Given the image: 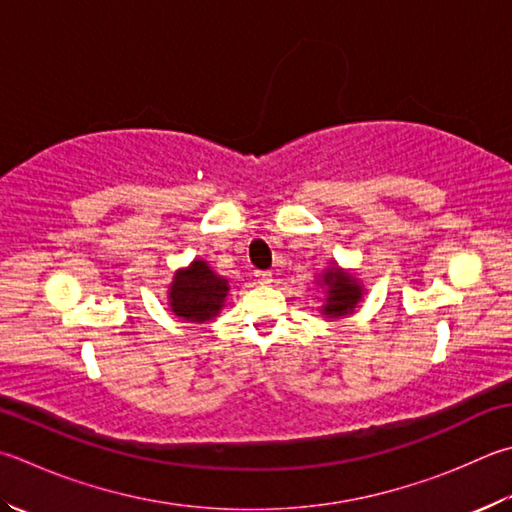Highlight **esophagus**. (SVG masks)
Masks as SVG:
<instances>
[{
  "mask_svg": "<svg viewBox=\"0 0 512 512\" xmlns=\"http://www.w3.org/2000/svg\"><path fill=\"white\" fill-rule=\"evenodd\" d=\"M256 281L260 285H269L272 283V272H256Z\"/></svg>",
  "mask_w": 512,
  "mask_h": 512,
  "instance_id": "1",
  "label": "esophagus"
}]
</instances>
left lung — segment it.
<instances>
[{"instance_id":"obj_1","label":"left lung","mask_w":512,"mask_h":512,"mask_svg":"<svg viewBox=\"0 0 512 512\" xmlns=\"http://www.w3.org/2000/svg\"><path fill=\"white\" fill-rule=\"evenodd\" d=\"M316 289H321V312L325 318H339L354 314L363 303L365 287L352 269H343L336 260H330L321 274H316Z\"/></svg>"}]
</instances>
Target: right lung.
Listing matches in <instances>:
<instances>
[{
    "label": "right lung",
    "instance_id": "add662e5",
    "mask_svg": "<svg viewBox=\"0 0 512 512\" xmlns=\"http://www.w3.org/2000/svg\"><path fill=\"white\" fill-rule=\"evenodd\" d=\"M229 296V281L209 267L207 260L194 258L187 267L176 269L167 287V307L187 323H207L223 310Z\"/></svg>",
    "mask_w": 512,
    "mask_h": 512
}]
</instances>
